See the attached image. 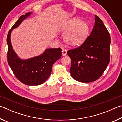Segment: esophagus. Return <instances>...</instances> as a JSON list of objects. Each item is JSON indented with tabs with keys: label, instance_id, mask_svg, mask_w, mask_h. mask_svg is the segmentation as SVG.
I'll return each mask as SVG.
<instances>
[{
	"label": "esophagus",
	"instance_id": "esophagus-1",
	"mask_svg": "<svg viewBox=\"0 0 122 122\" xmlns=\"http://www.w3.org/2000/svg\"><path fill=\"white\" fill-rule=\"evenodd\" d=\"M62 54L63 56H65V55L67 54V51L66 49H62Z\"/></svg>",
	"mask_w": 122,
	"mask_h": 122
}]
</instances>
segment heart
I'll list each match as a JSON object with an SVG mask.
<instances>
[{"instance_id":"heart-1","label":"heart","mask_w":122,"mask_h":122,"mask_svg":"<svg viewBox=\"0 0 122 122\" xmlns=\"http://www.w3.org/2000/svg\"><path fill=\"white\" fill-rule=\"evenodd\" d=\"M90 28L87 22L77 18L69 20L62 28L66 34L64 41L68 46L77 47L83 44L89 34Z\"/></svg>"}]
</instances>
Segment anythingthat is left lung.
Wrapping results in <instances>:
<instances>
[{
    "instance_id": "1",
    "label": "left lung",
    "mask_w": 122,
    "mask_h": 122,
    "mask_svg": "<svg viewBox=\"0 0 122 122\" xmlns=\"http://www.w3.org/2000/svg\"><path fill=\"white\" fill-rule=\"evenodd\" d=\"M110 34L96 15L90 36L80 47L67 51L71 59L70 73L72 77L83 83L93 82L100 78L110 61Z\"/></svg>"
}]
</instances>
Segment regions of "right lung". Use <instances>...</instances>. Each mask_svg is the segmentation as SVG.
<instances>
[{"label":"right lung","mask_w":122,"mask_h":122,"mask_svg":"<svg viewBox=\"0 0 122 122\" xmlns=\"http://www.w3.org/2000/svg\"><path fill=\"white\" fill-rule=\"evenodd\" d=\"M30 14L31 12H28L21 15L9 30L7 36V61L14 74L20 82L26 85L37 86L44 83L48 79L54 63L62 56V49H46L42 54L26 60L21 59L18 56L12 46L11 32Z\"/></svg>","instance_id":"obj_1"}]
</instances>
